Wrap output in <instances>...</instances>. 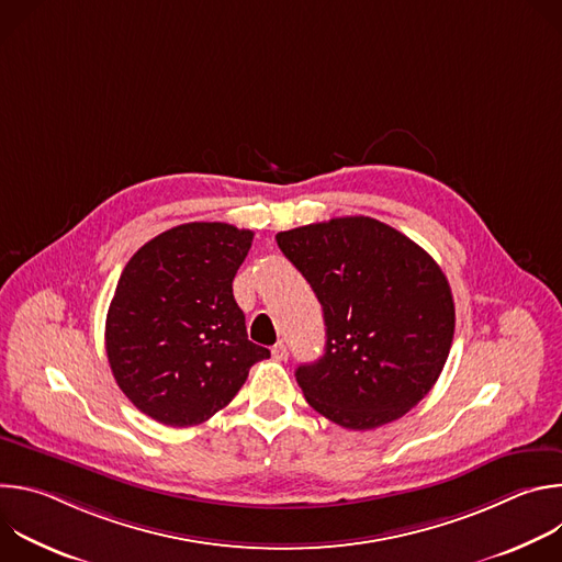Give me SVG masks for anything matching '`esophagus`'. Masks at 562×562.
I'll return each instance as SVG.
<instances>
[{
  "label": "esophagus",
  "instance_id": "1",
  "mask_svg": "<svg viewBox=\"0 0 562 562\" xmlns=\"http://www.w3.org/2000/svg\"><path fill=\"white\" fill-rule=\"evenodd\" d=\"M271 356H273V360H278V362L286 360V358H289V349H286V345L278 342V345L271 349Z\"/></svg>",
  "mask_w": 562,
  "mask_h": 562
}]
</instances>
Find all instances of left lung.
I'll return each mask as SVG.
<instances>
[{
    "label": "left lung",
    "mask_w": 562,
    "mask_h": 562,
    "mask_svg": "<svg viewBox=\"0 0 562 562\" xmlns=\"http://www.w3.org/2000/svg\"><path fill=\"white\" fill-rule=\"evenodd\" d=\"M276 239L325 313V356L295 371L306 403L353 431L403 418L451 349L456 308L442 269L414 239L364 215Z\"/></svg>",
    "instance_id": "left-lung-1"
}]
</instances>
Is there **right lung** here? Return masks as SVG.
<instances>
[{"label":"right lung","instance_id":"right-lung-1","mask_svg":"<svg viewBox=\"0 0 562 562\" xmlns=\"http://www.w3.org/2000/svg\"><path fill=\"white\" fill-rule=\"evenodd\" d=\"M254 231L189 222L148 243L124 267L106 315L117 386L148 418L193 427L224 409L249 369L271 356L247 336L233 278Z\"/></svg>","mask_w":562,"mask_h":562}]
</instances>
